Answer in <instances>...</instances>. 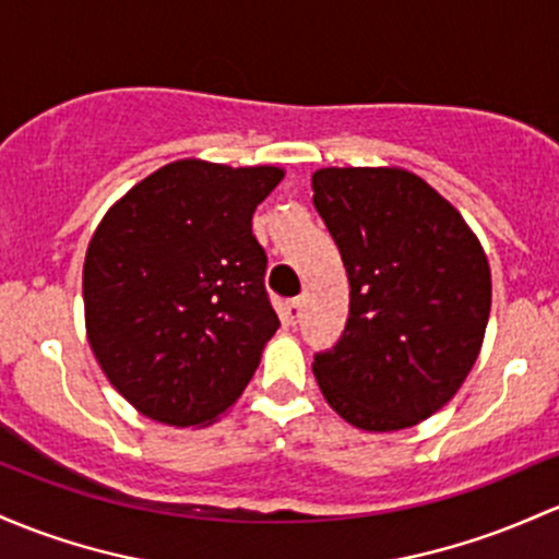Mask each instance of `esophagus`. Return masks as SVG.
Segmentation results:
<instances>
[{
	"label": "esophagus",
	"instance_id": "34e87169",
	"mask_svg": "<svg viewBox=\"0 0 559 559\" xmlns=\"http://www.w3.org/2000/svg\"><path fill=\"white\" fill-rule=\"evenodd\" d=\"M299 318H302V299L294 297V299H289V302H286V308H284V321L289 323V326H297Z\"/></svg>",
	"mask_w": 559,
	"mask_h": 559
}]
</instances>
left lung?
I'll return each instance as SVG.
<instances>
[{"label":"left lung","instance_id":"8db88e82","mask_svg":"<svg viewBox=\"0 0 559 559\" xmlns=\"http://www.w3.org/2000/svg\"><path fill=\"white\" fill-rule=\"evenodd\" d=\"M312 204L349 281L342 340L312 364L318 388L358 429L419 425L456 395L480 353L486 251L462 214L406 169H318Z\"/></svg>","mask_w":559,"mask_h":559}]
</instances>
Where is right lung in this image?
Returning a JSON list of instances; mask_svg holds the SVG:
<instances>
[{"label":"right lung","instance_id":"add662e5","mask_svg":"<svg viewBox=\"0 0 559 559\" xmlns=\"http://www.w3.org/2000/svg\"><path fill=\"white\" fill-rule=\"evenodd\" d=\"M278 167L182 158L106 212L84 257V321L108 382L148 419L212 425L278 329L251 233Z\"/></svg>","mask_w":559,"mask_h":559}]
</instances>
